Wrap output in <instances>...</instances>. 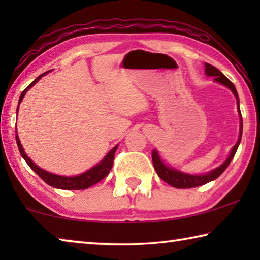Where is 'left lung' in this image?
Instances as JSON below:
<instances>
[{
	"instance_id": "obj_1",
	"label": "left lung",
	"mask_w": 260,
	"mask_h": 260,
	"mask_svg": "<svg viewBox=\"0 0 260 260\" xmlns=\"http://www.w3.org/2000/svg\"><path fill=\"white\" fill-rule=\"evenodd\" d=\"M205 74L208 77H213L214 81L220 83V85L226 86L227 88H230L232 90V93L234 94L235 99H236V103H237V111H239L240 114V135H239V140L235 143V146L232 148V150L228 155L227 159L222 162L221 165L215 167L214 170L210 171L208 173L204 174H189V173H184L181 172V171L175 170L173 167H171L169 165H166L164 160L161 159L159 153L153 149L152 150V162H153V167H155L156 172L161 180H164L166 183L171 184V186L174 188H179V189H184V188H193V187H199L202 186V184H205L212 180H215L218 177L222 174L223 171L227 169V166L230 165V162L232 161L233 158H234L237 148H239V144L241 142L242 139V131H243V121H242V116H241V110H240V100H239V95H237L236 88L233 85V82L227 79L223 74L219 71L217 68L212 67L208 63H205Z\"/></svg>"
}]
</instances>
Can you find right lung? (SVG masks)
Wrapping results in <instances>:
<instances>
[{
    "label": "right lung",
    "instance_id": "right-lung-1",
    "mask_svg": "<svg viewBox=\"0 0 260 260\" xmlns=\"http://www.w3.org/2000/svg\"><path fill=\"white\" fill-rule=\"evenodd\" d=\"M48 72H50V71H47L45 73H42L41 76H39L32 83H29V86L26 88L23 93H21L20 98H19V102H18V108H17V114H18L19 104L21 103V101H23L25 94L27 93L30 88H32L35 83L40 80L43 76H46ZM16 141H17V146H18L21 157L24 158L25 161L27 162V165L30 167V169H32L34 172L37 173L47 184H49V186L54 187V188L64 189V190H81V189H87L91 186H94V184L100 182L103 178L107 177L110 171H111V169H112L114 153H116V150L118 148V144H117L116 147H113L111 150H110L107 155H105V157L102 160L98 162L95 166L91 167V169L87 170L86 172L78 174V175H74V177H64V175H58V174L48 172V171L41 169V167H39L37 164H35V162L30 159L27 155H26L24 148L20 143L18 134H17V131H16Z\"/></svg>",
    "mask_w": 260,
    "mask_h": 260
}]
</instances>
